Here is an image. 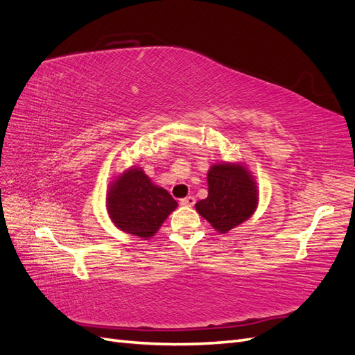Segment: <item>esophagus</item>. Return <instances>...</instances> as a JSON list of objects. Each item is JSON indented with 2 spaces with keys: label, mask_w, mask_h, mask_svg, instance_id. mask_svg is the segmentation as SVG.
Returning a JSON list of instances; mask_svg holds the SVG:
<instances>
[{
  "label": "esophagus",
  "mask_w": 355,
  "mask_h": 355,
  "mask_svg": "<svg viewBox=\"0 0 355 355\" xmlns=\"http://www.w3.org/2000/svg\"><path fill=\"white\" fill-rule=\"evenodd\" d=\"M180 204H182V206H185V207H192L196 204V198L192 197V196L185 197V198L180 200Z\"/></svg>",
  "instance_id": "34e87169"
}]
</instances>
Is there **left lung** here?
Listing matches in <instances>:
<instances>
[{
  "instance_id": "left-lung-1",
  "label": "left lung",
  "mask_w": 355,
  "mask_h": 355,
  "mask_svg": "<svg viewBox=\"0 0 355 355\" xmlns=\"http://www.w3.org/2000/svg\"><path fill=\"white\" fill-rule=\"evenodd\" d=\"M207 185L209 196L196 204V210L218 232H228L253 216L259 189L243 163L213 164L207 171Z\"/></svg>"
}]
</instances>
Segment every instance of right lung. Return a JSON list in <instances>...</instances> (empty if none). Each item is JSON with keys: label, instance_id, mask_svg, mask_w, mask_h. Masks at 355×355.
Listing matches in <instances>:
<instances>
[{"label": "right lung", "instance_id": "obj_1", "mask_svg": "<svg viewBox=\"0 0 355 355\" xmlns=\"http://www.w3.org/2000/svg\"><path fill=\"white\" fill-rule=\"evenodd\" d=\"M176 207L178 201L137 166L115 176L106 191V210L112 223L144 240L154 237Z\"/></svg>", "mask_w": 355, "mask_h": 355}]
</instances>
